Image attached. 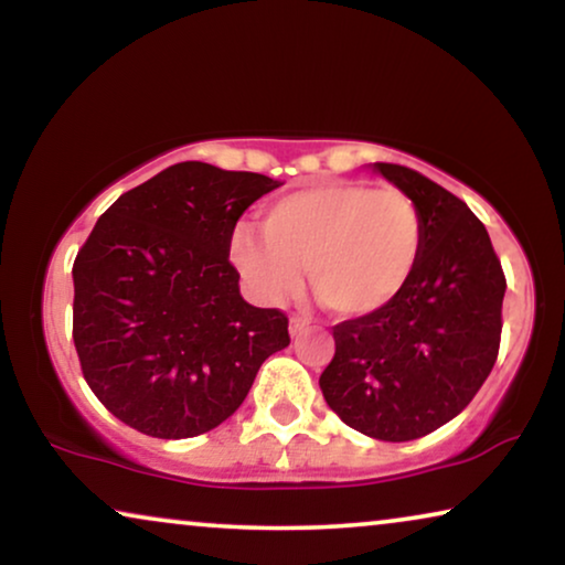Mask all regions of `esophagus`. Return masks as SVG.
<instances>
[{"instance_id":"esophagus-1","label":"esophagus","mask_w":565,"mask_h":565,"mask_svg":"<svg viewBox=\"0 0 565 565\" xmlns=\"http://www.w3.org/2000/svg\"><path fill=\"white\" fill-rule=\"evenodd\" d=\"M308 327H311V319H308V316H292V319H290V337H300Z\"/></svg>"}]
</instances>
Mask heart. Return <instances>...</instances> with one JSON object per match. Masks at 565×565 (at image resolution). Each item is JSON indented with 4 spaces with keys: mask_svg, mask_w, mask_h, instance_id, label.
Wrapping results in <instances>:
<instances>
[{
    "mask_svg": "<svg viewBox=\"0 0 565 565\" xmlns=\"http://www.w3.org/2000/svg\"><path fill=\"white\" fill-rule=\"evenodd\" d=\"M424 252V215L398 188L329 180L275 200L262 234L236 226L228 257L262 300H282L300 267L327 311L358 319L391 306L412 282Z\"/></svg>",
    "mask_w": 565,
    "mask_h": 565,
    "instance_id": "heart-1",
    "label": "heart"
}]
</instances>
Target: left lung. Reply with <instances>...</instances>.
<instances>
[{
	"instance_id": "obj_1",
	"label": "left lung",
	"mask_w": 565,
	"mask_h": 565,
	"mask_svg": "<svg viewBox=\"0 0 565 565\" xmlns=\"http://www.w3.org/2000/svg\"><path fill=\"white\" fill-rule=\"evenodd\" d=\"M375 172L419 205L422 262L391 306L331 329L337 350L319 385L347 427L408 443L455 419L489 377L507 277L460 198L408 167L377 161Z\"/></svg>"
}]
</instances>
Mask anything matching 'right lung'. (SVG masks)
I'll return each instance as SVG.
<instances>
[{
    "mask_svg": "<svg viewBox=\"0 0 565 565\" xmlns=\"http://www.w3.org/2000/svg\"><path fill=\"white\" fill-rule=\"evenodd\" d=\"M280 184L182 161L99 215L72 269L74 347L122 424L159 439L211 431L290 344L288 316L246 303L228 262L236 221Z\"/></svg>",
    "mask_w": 565,
    "mask_h": 565,
    "instance_id": "add662e5",
    "label": "right lung"
}]
</instances>
